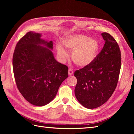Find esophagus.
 <instances>
[{
  "instance_id": "34e87169",
  "label": "esophagus",
  "mask_w": 134,
  "mask_h": 134,
  "mask_svg": "<svg viewBox=\"0 0 134 134\" xmlns=\"http://www.w3.org/2000/svg\"><path fill=\"white\" fill-rule=\"evenodd\" d=\"M68 74L69 75H71L73 74V71H72V70L71 69H69L68 70Z\"/></svg>"
}]
</instances>
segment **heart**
<instances>
[{"mask_svg":"<svg viewBox=\"0 0 134 134\" xmlns=\"http://www.w3.org/2000/svg\"><path fill=\"white\" fill-rule=\"evenodd\" d=\"M62 43L68 49L72 51V60L80 67L90 65L95 60L99 48L97 40L82 34L68 35L63 39ZM57 51L60 57L65 58L67 56L66 51L61 45L58 46Z\"/></svg>","mask_w":134,"mask_h":134,"instance_id":"1","label":"heart"}]
</instances>
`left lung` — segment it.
I'll return each instance as SVG.
<instances>
[{
  "mask_svg": "<svg viewBox=\"0 0 134 134\" xmlns=\"http://www.w3.org/2000/svg\"><path fill=\"white\" fill-rule=\"evenodd\" d=\"M105 43L90 65L76 70L75 95L84 107L93 109L102 106L116 88L120 72L121 58L118 43L106 32L101 34Z\"/></svg>",
  "mask_w": 134,
  "mask_h": 134,
  "instance_id": "obj_1",
  "label": "left lung"
}]
</instances>
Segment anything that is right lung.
<instances>
[{
    "instance_id": "obj_1",
    "label": "right lung",
    "mask_w": 134,
    "mask_h": 134,
    "mask_svg": "<svg viewBox=\"0 0 134 134\" xmlns=\"http://www.w3.org/2000/svg\"><path fill=\"white\" fill-rule=\"evenodd\" d=\"M30 31L16 44L13 69L16 84L31 104L43 106L54 99L59 88L68 76V68L56 61L52 41Z\"/></svg>"
}]
</instances>
